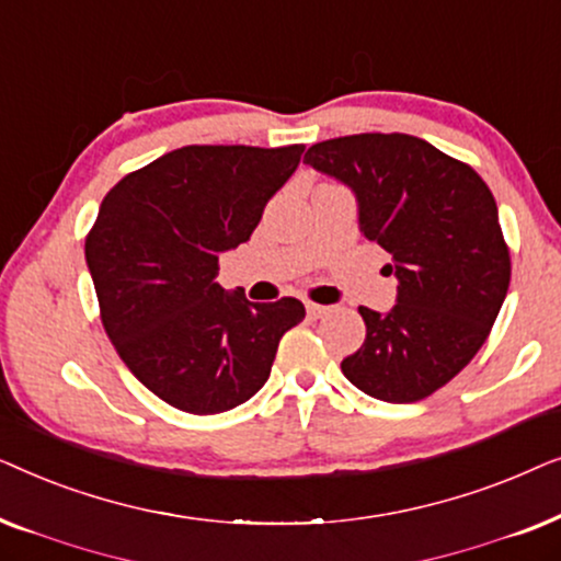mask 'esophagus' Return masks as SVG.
Segmentation results:
<instances>
[{"instance_id": "34e87169", "label": "esophagus", "mask_w": 561, "mask_h": 561, "mask_svg": "<svg viewBox=\"0 0 561 561\" xmlns=\"http://www.w3.org/2000/svg\"><path fill=\"white\" fill-rule=\"evenodd\" d=\"M306 313H309L311 319H321V317H327V313H332V306H324V304H306Z\"/></svg>"}]
</instances>
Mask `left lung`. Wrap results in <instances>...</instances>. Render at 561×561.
Segmentation results:
<instances>
[{
    "label": "left lung",
    "instance_id": "1",
    "mask_svg": "<svg viewBox=\"0 0 561 561\" xmlns=\"http://www.w3.org/2000/svg\"><path fill=\"white\" fill-rule=\"evenodd\" d=\"M304 160L355 191L359 229L398 278L388 313L359 306L367 334L342 359L344 378L388 403L436 393L478 355L508 294L511 252L488 183L403 133L334 137Z\"/></svg>",
    "mask_w": 561,
    "mask_h": 561
}]
</instances>
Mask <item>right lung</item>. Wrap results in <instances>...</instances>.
I'll list each match as a JSON object with an SVG mask.
<instances>
[{
  "label": "right lung",
  "instance_id": "1",
  "mask_svg": "<svg viewBox=\"0 0 561 561\" xmlns=\"http://www.w3.org/2000/svg\"><path fill=\"white\" fill-rule=\"evenodd\" d=\"M304 145H186L127 173L87 234L104 332L137 380L186 413L250 401L298 298L252 304L217 283L219 255L248 242Z\"/></svg>",
  "mask_w": 561,
  "mask_h": 561
}]
</instances>
